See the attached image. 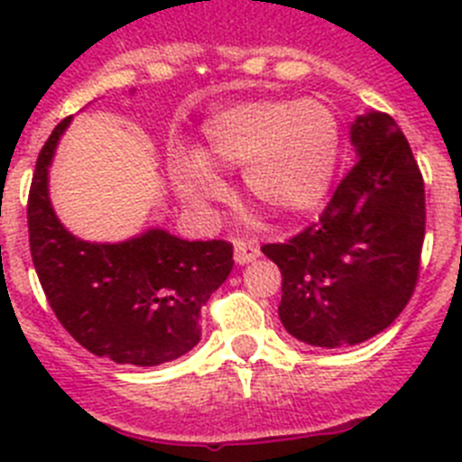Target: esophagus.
Segmentation results:
<instances>
[{
  "label": "esophagus",
  "mask_w": 462,
  "mask_h": 462,
  "mask_svg": "<svg viewBox=\"0 0 462 462\" xmlns=\"http://www.w3.org/2000/svg\"><path fill=\"white\" fill-rule=\"evenodd\" d=\"M259 256V247L254 243H245V240H236L234 243V259L238 266L252 263Z\"/></svg>",
  "instance_id": "obj_1"
}]
</instances>
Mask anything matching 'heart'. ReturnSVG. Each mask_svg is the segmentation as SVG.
<instances>
[{
    "label": "heart",
    "mask_w": 462,
    "mask_h": 462,
    "mask_svg": "<svg viewBox=\"0 0 462 462\" xmlns=\"http://www.w3.org/2000/svg\"><path fill=\"white\" fill-rule=\"evenodd\" d=\"M340 157V125L326 101L256 99L203 122V152L178 150L171 175L178 194L208 208L224 194L210 164L243 171L245 189L277 219H298L321 206Z\"/></svg>",
    "instance_id": "1"
}]
</instances>
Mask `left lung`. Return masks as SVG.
<instances>
[{"label":"left lung","instance_id":"left-lung-1","mask_svg":"<svg viewBox=\"0 0 462 462\" xmlns=\"http://www.w3.org/2000/svg\"><path fill=\"white\" fill-rule=\"evenodd\" d=\"M349 134L356 164L319 222L261 247L282 273V326L324 349L393 324L414 293L426 236L421 171L393 117L368 110Z\"/></svg>","mask_w":462,"mask_h":462}]
</instances>
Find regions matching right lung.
<instances>
[{"label":"right lung","mask_w":462,"mask_h":462,"mask_svg":"<svg viewBox=\"0 0 462 462\" xmlns=\"http://www.w3.org/2000/svg\"><path fill=\"white\" fill-rule=\"evenodd\" d=\"M71 117L41 148L27 224L36 275L60 324L76 342L122 365L152 368L201 340V308L234 268V245L182 240L148 228L122 243H89L60 222L48 171Z\"/></svg>","instance_id":"add662e5"}]
</instances>
